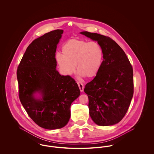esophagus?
Listing matches in <instances>:
<instances>
[{"mask_svg":"<svg viewBox=\"0 0 154 154\" xmlns=\"http://www.w3.org/2000/svg\"><path fill=\"white\" fill-rule=\"evenodd\" d=\"M77 84H78V85H79V87L80 88V90L81 92H83L84 88V84H83L82 82H79V81L77 82Z\"/></svg>","mask_w":154,"mask_h":154,"instance_id":"1","label":"esophagus"}]
</instances>
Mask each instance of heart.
<instances>
[{
	"mask_svg": "<svg viewBox=\"0 0 154 154\" xmlns=\"http://www.w3.org/2000/svg\"><path fill=\"white\" fill-rule=\"evenodd\" d=\"M62 55L57 56L61 70L67 75L75 71L82 75L92 79L98 73L103 59L102 49L97 42H87L80 38H70L62 47Z\"/></svg>",
	"mask_w": 154,
	"mask_h": 154,
	"instance_id": "1",
	"label": "heart"
}]
</instances>
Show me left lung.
Returning a JSON list of instances; mask_svg holds the SVG:
<instances>
[{
	"mask_svg": "<svg viewBox=\"0 0 154 154\" xmlns=\"http://www.w3.org/2000/svg\"><path fill=\"white\" fill-rule=\"evenodd\" d=\"M97 42L102 49L103 60L95 77L84 88L89 99V115L96 124H116L124 117L132 100L133 72L124 50L108 36L81 32Z\"/></svg>",
	"mask_w": 154,
	"mask_h": 154,
	"instance_id": "left-lung-1",
	"label": "left lung"
}]
</instances>
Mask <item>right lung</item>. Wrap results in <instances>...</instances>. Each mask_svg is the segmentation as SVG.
<instances>
[{
	"mask_svg": "<svg viewBox=\"0 0 154 154\" xmlns=\"http://www.w3.org/2000/svg\"><path fill=\"white\" fill-rule=\"evenodd\" d=\"M63 30H52L33 40L17 71L19 97L30 118L47 129L64 127L70 117L71 104L80 95L75 81L56 69L57 45ZM38 91L42 98L33 94Z\"/></svg>",
	"mask_w": 154,
	"mask_h": 154,
	"instance_id": "add662e5",
	"label": "right lung"
}]
</instances>
